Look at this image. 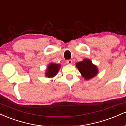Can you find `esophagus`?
Masks as SVG:
<instances>
[{"label": "esophagus", "instance_id": "obj_1", "mask_svg": "<svg viewBox=\"0 0 126 126\" xmlns=\"http://www.w3.org/2000/svg\"><path fill=\"white\" fill-rule=\"evenodd\" d=\"M66 63H67L68 64H72V60H68L66 62Z\"/></svg>", "mask_w": 126, "mask_h": 126}]
</instances>
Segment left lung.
Here are the masks:
<instances>
[{"label": "left lung", "instance_id": "obj_1", "mask_svg": "<svg viewBox=\"0 0 126 126\" xmlns=\"http://www.w3.org/2000/svg\"><path fill=\"white\" fill-rule=\"evenodd\" d=\"M76 67L81 73L82 77L86 80H89L95 77L98 73V68L92 63L90 60L85 59L83 61L78 62Z\"/></svg>", "mask_w": 126, "mask_h": 126}]
</instances>
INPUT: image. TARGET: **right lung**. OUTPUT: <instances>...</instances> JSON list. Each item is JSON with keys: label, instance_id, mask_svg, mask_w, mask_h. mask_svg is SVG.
Here are the masks:
<instances>
[{"label": "right lung", "instance_id": "1", "mask_svg": "<svg viewBox=\"0 0 126 126\" xmlns=\"http://www.w3.org/2000/svg\"><path fill=\"white\" fill-rule=\"evenodd\" d=\"M60 64L51 63L47 66V70L46 72V76L48 78H53L57 75L59 69L60 67Z\"/></svg>", "mask_w": 126, "mask_h": 126}]
</instances>
